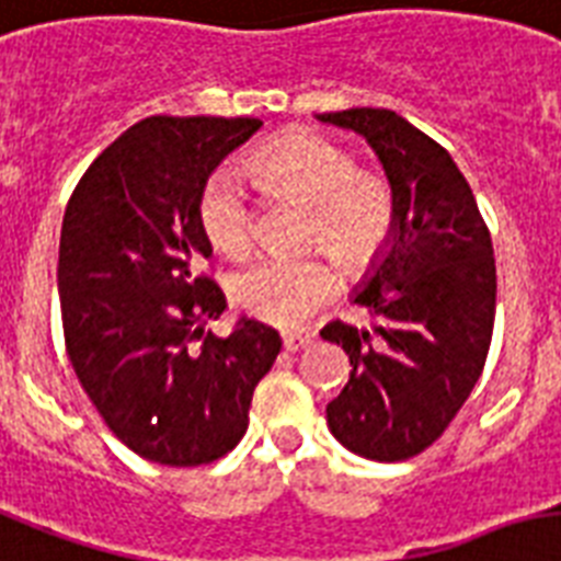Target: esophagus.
<instances>
[{"label":"esophagus","mask_w":561,"mask_h":561,"mask_svg":"<svg viewBox=\"0 0 561 561\" xmlns=\"http://www.w3.org/2000/svg\"><path fill=\"white\" fill-rule=\"evenodd\" d=\"M313 343L311 334H285L282 336V345H285V352H302L308 345Z\"/></svg>","instance_id":"obj_1"}]
</instances>
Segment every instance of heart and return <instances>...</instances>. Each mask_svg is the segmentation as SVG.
Instances as JSON below:
<instances>
[{"label":"heart","mask_w":561,"mask_h":561,"mask_svg":"<svg viewBox=\"0 0 561 561\" xmlns=\"http://www.w3.org/2000/svg\"><path fill=\"white\" fill-rule=\"evenodd\" d=\"M267 193L308 207L302 244H322L345 271H363L391 241L398 198L380 172L357 170L354 154L317 131H290L248 163ZM198 225L216 253L248 259L256 241V209L233 170H218L198 198ZM340 290V271L322 253L267 259L230 282V302L253 320L296 328Z\"/></svg>","instance_id":"b5f03b06"}]
</instances>
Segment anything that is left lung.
<instances>
[{
    "instance_id": "1",
    "label": "left lung",
    "mask_w": 561,
    "mask_h": 561,
    "mask_svg": "<svg viewBox=\"0 0 561 561\" xmlns=\"http://www.w3.org/2000/svg\"><path fill=\"white\" fill-rule=\"evenodd\" d=\"M317 121L368 140L394 198L391 241L354 294L371 328L328 322L352 377L325 409L328 430L371 461H407L444 435L481 377L495 320L493 239L453 154L389 108Z\"/></svg>"
}]
</instances>
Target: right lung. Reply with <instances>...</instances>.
<instances>
[{
	"label": "right lung",
	"mask_w": 561,
	"mask_h": 561,
	"mask_svg": "<svg viewBox=\"0 0 561 561\" xmlns=\"http://www.w3.org/2000/svg\"><path fill=\"white\" fill-rule=\"evenodd\" d=\"M256 117H147L94 158L59 233L66 352L89 400L131 453L198 467L248 432L253 389L282 340L256 320L207 331L227 308L198 273L213 256L198 198Z\"/></svg>",
	"instance_id": "1"
}]
</instances>
